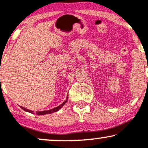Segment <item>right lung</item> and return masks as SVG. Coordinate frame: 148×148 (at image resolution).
I'll use <instances>...</instances> for the list:
<instances>
[{
    "mask_svg": "<svg viewBox=\"0 0 148 148\" xmlns=\"http://www.w3.org/2000/svg\"><path fill=\"white\" fill-rule=\"evenodd\" d=\"M67 99L65 101H64L63 103H62V104H60V106H57V107H56V108H53V109H51V110H49V111H37V112H36V114L37 115H45V114H50V113H54V112H56V111H58L59 109H60V108H62V106H64V103H65L66 102H67ZM21 108H22V109L23 110H24L25 111H27V112H29V113H33V111H30V110H28V109H27V108H24V107H22V106H21Z\"/></svg>",
    "mask_w": 148,
    "mask_h": 148,
    "instance_id": "obj_1",
    "label": "right lung"
}]
</instances>
